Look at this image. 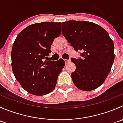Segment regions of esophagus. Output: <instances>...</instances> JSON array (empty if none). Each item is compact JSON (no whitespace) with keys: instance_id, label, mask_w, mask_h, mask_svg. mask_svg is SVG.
I'll return each instance as SVG.
<instances>
[{"instance_id":"1","label":"esophagus","mask_w":123,"mask_h":123,"mask_svg":"<svg viewBox=\"0 0 123 123\" xmlns=\"http://www.w3.org/2000/svg\"><path fill=\"white\" fill-rule=\"evenodd\" d=\"M65 64H67L68 62H70V61H71V59H65Z\"/></svg>"}]
</instances>
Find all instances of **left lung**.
<instances>
[{
	"instance_id": "left-lung-1",
	"label": "left lung",
	"mask_w": 123,
	"mask_h": 123,
	"mask_svg": "<svg viewBox=\"0 0 123 123\" xmlns=\"http://www.w3.org/2000/svg\"><path fill=\"white\" fill-rule=\"evenodd\" d=\"M62 33L79 59L72 58L76 70L71 73L75 86L80 90L92 91L102 85L114 61V44L108 33L99 25L86 21L62 23Z\"/></svg>"
}]
</instances>
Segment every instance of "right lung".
<instances>
[{
    "mask_svg": "<svg viewBox=\"0 0 123 123\" xmlns=\"http://www.w3.org/2000/svg\"><path fill=\"white\" fill-rule=\"evenodd\" d=\"M61 34V22H42L29 25L17 37L12 48V69L15 79L30 94L44 96L55 88L65 62L44 59Z\"/></svg>",
    "mask_w": 123,
    "mask_h": 123,
    "instance_id": "right-lung-1",
    "label": "right lung"
}]
</instances>
